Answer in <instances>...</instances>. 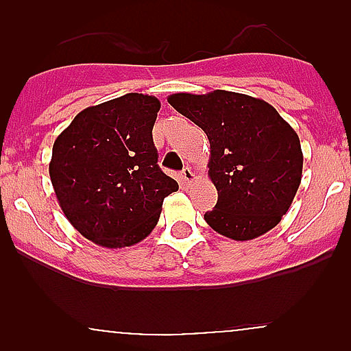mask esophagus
Returning <instances> with one entry per match:
<instances>
[{
  "instance_id": "esophagus-1",
  "label": "esophagus",
  "mask_w": 351,
  "mask_h": 351,
  "mask_svg": "<svg viewBox=\"0 0 351 351\" xmlns=\"http://www.w3.org/2000/svg\"><path fill=\"white\" fill-rule=\"evenodd\" d=\"M181 179H182V181H184V182H193V181H195L193 170H191L190 167H186V169H182Z\"/></svg>"
}]
</instances>
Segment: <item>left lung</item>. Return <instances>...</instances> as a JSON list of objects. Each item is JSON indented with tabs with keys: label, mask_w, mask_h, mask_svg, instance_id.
Returning <instances> with one entry per match:
<instances>
[{
	"label": "left lung",
	"mask_w": 351,
	"mask_h": 351,
	"mask_svg": "<svg viewBox=\"0 0 351 351\" xmlns=\"http://www.w3.org/2000/svg\"><path fill=\"white\" fill-rule=\"evenodd\" d=\"M169 104L206 132L209 178L218 202L207 225L234 241L272 230L290 209L302 179L299 135L267 101L216 89L176 93Z\"/></svg>",
	"instance_id": "1"
}]
</instances>
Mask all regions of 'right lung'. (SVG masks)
Listing matches in <instances>:
<instances>
[{
	"label": "right lung",
	"instance_id": "1",
	"mask_svg": "<svg viewBox=\"0 0 351 351\" xmlns=\"http://www.w3.org/2000/svg\"><path fill=\"white\" fill-rule=\"evenodd\" d=\"M160 100L142 93L84 108L52 147L49 173L61 210L98 246L141 243L178 181L158 167L153 126Z\"/></svg>",
	"mask_w": 351,
	"mask_h": 351
}]
</instances>
